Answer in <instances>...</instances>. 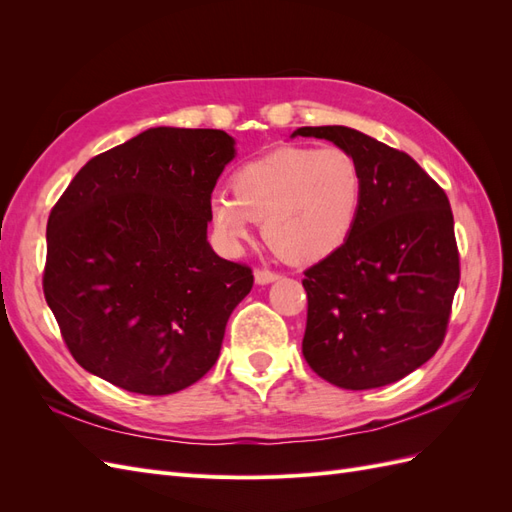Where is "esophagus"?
I'll use <instances>...</instances> for the list:
<instances>
[{
  "label": "esophagus",
  "instance_id": "obj_1",
  "mask_svg": "<svg viewBox=\"0 0 512 512\" xmlns=\"http://www.w3.org/2000/svg\"><path fill=\"white\" fill-rule=\"evenodd\" d=\"M277 277H280V275H277V273L271 271V269H256V271H254L256 284H269V282H275Z\"/></svg>",
  "mask_w": 512,
  "mask_h": 512
}]
</instances>
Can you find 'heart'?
<instances>
[{
  "label": "heart",
  "mask_w": 512,
  "mask_h": 512,
  "mask_svg": "<svg viewBox=\"0 0 512 512\" xmlns=\"http://www.w3.org/2000/svg\"><path fill=\"white\" fill-rule=\"evenodd\" d=\"M230 192L211 198V224L228 247L265 222L271 250L292 265H312L350 237L363 200V170L342 147H280L241 164Z\"/></svg>",
  "instance_id": "obj_1"
}]
</instances>
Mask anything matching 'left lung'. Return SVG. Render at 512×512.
Instances as JSON below:
<instances>
[{"instance_id":"1","label":"left lung","mask_w":512,"mask_h":512,"mask_svg":"<svg viewBox=\"0 0 512 512\" xmlns=\"http://www.w3.org/2000/svg\"><path fill=\"white\" fill-rule=\"evenodd\" d=\"M297 134L327 138L363 170L350 237L305 271L303 356L335 386L378 389L427 363L446 337L461 275L451 203L408 153L359 130Z\"/></svg>"}]
</instances>
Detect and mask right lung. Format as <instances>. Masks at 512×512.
Here are the masks:
<instances>
[{"label":"right lung","instance_id":"right-lung-1","mask_svg":"<svg viewBox=\"0 0 512 512\" xmlns=\"http://www.w3.org/2000/svg\"><path fill=\"white\" fill-rule=\"evenodd\" d=\"M224 130L151 128L91 158L46 224L44 299L74 361L119 389L170 395L218 361L252 269L207 243Z\"/></svg>","mask_w":512,"mask_h":512}]
</instances>
